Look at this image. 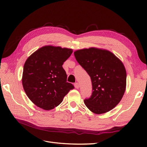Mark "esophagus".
Instances as JSON below:
<instances>
[{
	"instance_id": "esophagus-1",
	"label": "esophagus",
	"mask_w": 147,
	"mask_h": 147,
	"mask_svg": "<svg viewBox=\"0 0 147 147\" xmlns=\"http://www.w3.org/2000/svg\"><path fill=\"white\" fill-rule=\"evenodd\" d=\"M75 88H77V89H78L80 88V84L78 83H76L75 84Z\"/></svg>"
}]
</instances>
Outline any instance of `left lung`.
<instances>
[{
    "mask_svg": "<svg viewBox=\"0 0 147 147\" xmlns=\"http://www.w3.org/2000/svg\"><path fill=\"white\" fill-rule=\"evenodd\" d=\"M74 55L91 77L92 94L84 100L88 109L102 114L115 107L126 86V72L122 62L112 52L97 48L79 50Z\"/></svg>",
    "mask_w": 147,
    "mask_h": 147,
    "instance_id": "obj_1",
    "label": "left lung"
}]
</instances>
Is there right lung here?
<instances>
[{"label": "right lung", "mask_w": 147, "mask_h": 147, "mask_svg": "<svg viewBox=\"0 0 147 147\" xmlns=\"http://www.w3.org/2000/svg\"><path fill=\"white\" fill-rule=\"evenodd\" d=\"M72 52V49L45 46L26 60L22 83L26 94L35 105L51 110L74 88L72 84L67 82V74L63 67Z\"/></svg>", "instance_id": "1"}]
</instances>
